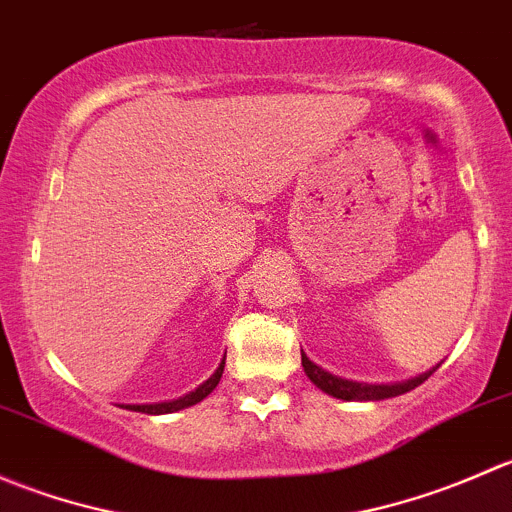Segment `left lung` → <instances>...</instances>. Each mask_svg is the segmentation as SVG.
Segmentation results:
<instances>
[{
	"label": "left lung",
	"mask_w": 512,
	"mask_h": 512,
	"mask_svg": "<svg viewBox=\"0 0 512 512\" xmlns=\"http://www.w3.org/2000/svg\"><path fill=\"white\" fill-rule=\"evenodd\" d=\"M302 366H304V374L309 376V381H312L314 386H319L324 394L334 396V399H344V401H381V399H391V396L406 394V391L416 389L418 384H423V381L438 369V366H433L431 371L416 376V379L404 381V384H359V381L339 379V376L329 374V371H324L322 366L309 361V356L304 352H302Z\"/></svg>",
	"instance_id": "left-lung-1"
}]
</instances>
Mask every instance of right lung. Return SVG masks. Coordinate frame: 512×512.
I'll return each instance as SVG.
<instances>
[{
  "mask_svg": "<svg viewBox=\"0 0 512 512\" xmlns=\"http://www.w3.org/2000/svg\"><path fill=\"white\" fill-rule=\"evenodd\" d=\"M223 369H225V359L220 361V366L215 369V374L210 376L208 381H203V384L198 386L195 391H190V394L180 396V399H173V401H163V404H128L126 409L131 411H143V414H173V411H180V409H188V406H195L198 401H203L205 396L210 394V391L215 389V386L220 384V376H223Z\"/></svg>",
  "mask_w": 512,
  "mask_h": 512,
  "instance_id": "obj_1",
  "label": "right lung"
}]
</instances>
